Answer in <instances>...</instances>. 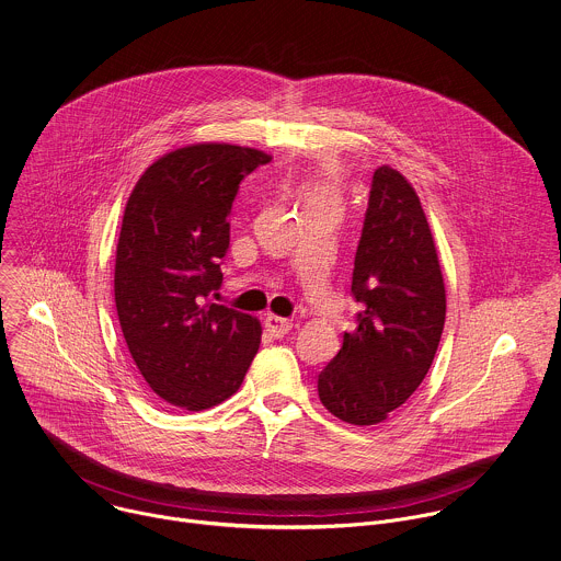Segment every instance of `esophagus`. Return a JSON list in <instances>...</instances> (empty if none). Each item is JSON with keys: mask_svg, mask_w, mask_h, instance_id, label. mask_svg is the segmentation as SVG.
Instances as JSON below:
<instances>
[{"mask_svg": "<svg viewBox=\"0 0 561 561\" xmlns=\"http://www.w3.org/2000/svg\"><path fill=\"white\" fill-rule=\"evenodd\" d=\"M264 325H266L268 334L275 336V339H282L284 334H288V332L293 330V321H290V319H282V317H277V314H268V317L264 319Z\"/></svg>", "mask_w": 561, "mask_h": 561, "instance_id": "1", "label": "esophagus"}]
</instances>
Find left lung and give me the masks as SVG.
I'll return each instance as SVG.
<instances>
[{"label": "left lung", "mask_w": 561, "mask_h": 561, "mask_svg": "<svg viewBox=\"0 0 561 561\" xmlns=\"http://www.w3.org/2000/svg\"><path fill=\"white\" fill-rule=\"evenodd\" d=\"M352 295L363 310L319 374V398L334 417L374 426L422 385L446 321V286L426 214L391 165L374 172Z\"/></svg>", "instance_id": "8db88e82"}]
</instances>
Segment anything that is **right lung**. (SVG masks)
<instances>
[{
  "label": "right lung",
  "mask_w": 561,
  "mask_h": 561,
  "mask_svg": "<svg viewBox=\"0 0 561 561\" xmlns=\"http://www.w3.org/2000/svg\"><path fill=\"white\" fill-rule=\"evenodd\" d=\"M271 154L190 144L152 161L135 183L115 251V308L126 347L168 404L205 411L231 398L257 354L255 317L211 304L229 249L240 181Z\"/></svg>",
  "instance_id": "1"
}]
</instances>
